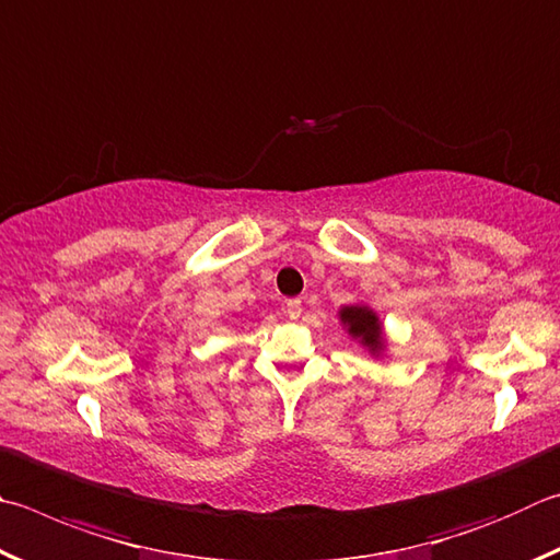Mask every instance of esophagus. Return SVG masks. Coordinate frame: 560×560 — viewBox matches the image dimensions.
Returning <instances> with one entry per match:
<instances>
[{
    "instance_id": "34e87169",
    "label": "esophagus",
    "mask_w": 560,
    "mask_h": 560,
    "mask_svg": "<svg viewBox=\"0 0 560 560\" xmlns=\"http://www.w3.org/2000/svg\"><path fill=\"white\" fill-rule=\"evenodd\" d=\"M283 311H287V315H289V318L291 320H296L299 318V315H301V301L299 299H289L287 301V308H283Z\"/></svg>"
}]
</instances>
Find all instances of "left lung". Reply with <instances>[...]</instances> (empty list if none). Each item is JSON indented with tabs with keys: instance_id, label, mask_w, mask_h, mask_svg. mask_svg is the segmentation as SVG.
<instances>
[{
	"instance_id": "left-lung-1",
	"label": "left lung",
	"mask_w": 560,
	"mask_h": 560,
	"mask_svg": "<svg viewBox=\"0 0 560 560\" xmlns=\"http://www.w3.org/2000/svg\"><path fill=\"white\" fill-rule=\"evenodd\" d=\"M340 320L348 325V332L360 340L370 352H382L384 338L380 318L368 306H348L340 311Z\"/></svg>"
}]
</instances>
